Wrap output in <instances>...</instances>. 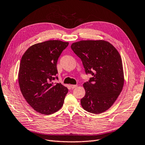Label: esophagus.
<instances>
[{
	"instance_id": "1",
	"label": "esophagus",
	"mask_w": 145,
	"mask_h": 145,
	"mask_svg": "<svg viewBox=\"0 0 145 145\" xmlns=\"http://www.w3.org/2000/svg\"><path fill=\"white\" fill-rule=\"evenodd\" d=\"M77 86V85H71V88L72 89L75 88H76Z\"/></svg>"
}]
</instances>
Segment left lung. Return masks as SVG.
<instances>
[{"label": "left lung", "mask_w": 145, "mask_h": 145, "mask_svg": "<svg viewBox=\"0 0 145 145\" xmlns=\"http://www.w3.org/2000/svg\"><path fill=\"white\" fill-rule=\"evenodd\" d=\"M72 50L80 58L89 81L84 83L85 95L81 100L85 111L100 114L108 110L123 89L124 74L119 52L103 40H80L72 43Z\"/></svg>", "instance_id": "obj_1"}]
</instances>
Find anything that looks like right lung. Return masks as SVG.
I'll return each mask as SVG.
<instances>
[{
    "instance_id": "obj_1",
    "label": "right lung",
    "mask_w": 145,
    "mask_h": 145,
    "mask_svg": "<svg viewBox=\"0 0 145 145\" xmlns=\"http://www.w3.org/2000/svg\"><path fill=\"white\" fill-rule=\"evenodd\" d=\"M68 44L59 40L38 43L22 57L18 74L21 93L30 106L42 114H53L63 105L68 89L52 80L57 73L58 59Z\"/></svg>"
}]
</instances>
